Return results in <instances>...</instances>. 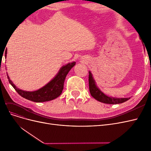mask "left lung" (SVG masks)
<instances>
[{
	"mask_svg": "<svg viewBox=\"0 0 151 151\" xmlns=\"http://www.w3.org/2000/svg\"><path fill=\"white\" fill-rule=\"evenodd\" d=\"M141 40V39H140ZM89 86L91 95L99 102L106 104H120L129 100V98H116L108 96L99 89L93 78L91 72L89 71Z\"/></svg>",
	"mask_w": 151,
	"mask_h": 151,
	"instance_id": "obj_1",
	"label": "left lung"
}]
</instances>
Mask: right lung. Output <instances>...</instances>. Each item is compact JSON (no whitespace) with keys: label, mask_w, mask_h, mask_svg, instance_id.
<instances>
[{"label":"right lung","mask_w":151,"mask_h":151,"mask_svg":"<svg viewBox=\"0 0 151 151\" xmlns=\"http://www.w3.org/2000/svg\"><path fill=\"white\" fill-rule=\"evenodd\" d=\"M7 52V50H6V58ZM75 65L76 62H73L72 63H68L67 65L62 67L57 76L52 81H50L48 84L43 86V88L35 91H26L19 89L13 84L7 74V76L9 83L21 96L23 97L26 99L30 100L31 101L42 103L51 101V100L58 98L62 94L65 77L68 72Z\"/></svg>","instance_id":"right-lung-1"}]
</instances>
